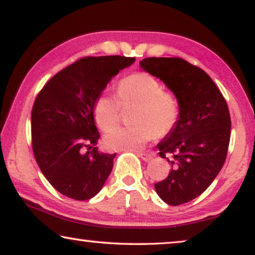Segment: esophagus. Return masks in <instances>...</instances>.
Returning <instances> with one entry per match:
<instances>
[{
  "mask_svg": "<svg viewBox=\"0 0 255 255\" xmlns=\"http://www.w3.org/2000/svg\"><path fill=\"white\" fill-rule=\"evenodd\" d=\"M137 155L139 156V158H141L146 162L149 161V160L153 158V155L151 154V153H140V152H138Z\"/></svg>",
  "mask_w": 255,
  "mask_h": 255,
  "instance_id": "34e87169",
  "label": "esophagus"
}]
</instances>
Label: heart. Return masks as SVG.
I'll list each match as a JSON object with an SVG mask.
<instances>
[{
	"label": "heart",
	"instance_id": "obj_1",
	"mask_svg": "<svg viewBox=\"0 0 255 255\" xmlns=\"http://www.w3.org/2000/svg\"><path fill=\"white\" fill-rule=\"evenodd\" d=\"M116 97L102 94L94 104V117L101 130L107 131L120 121L121 106L137 104L131 127H118L104 135L107 147L116 151H138L151 139L163 137L176 127L180 102L162 83L145 72L125 76L118 82Z\"/></svg>",
	"mask_w": 255,
	"mask_h": 255
}]
</instances>
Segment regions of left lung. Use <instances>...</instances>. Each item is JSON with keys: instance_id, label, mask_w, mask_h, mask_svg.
Returning a JSON list of instances; mask_svg holds the SVG:
<instances>
[{"instance_id": "obj_1", "label": "left lung", "mask_w": 255, "mask_h": 255, "mask_svg": "<svg viewBox=\"0 0 255 255\" xmlns=\"http://www.w3.org/2000/svg\"><path fill=\"white\" fill-rule=\"evenodd\" d=\"M140 67L159 78L180 102L176 127L156 145L172 169L154 188L169 205L200 196L221 172L228 154L231 118L210 76L181 58H145Z\"/></svg>"}]
</instances>
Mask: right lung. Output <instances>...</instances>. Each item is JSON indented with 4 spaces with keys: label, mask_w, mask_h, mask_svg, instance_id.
I'll return each instance as SVG.
<instances>
[{
    "label": "right lung",
    "mask_w": 255,
    "mask_h": 255,
    "mask_svg": "<svg viewBox=\"0 0 255 255\" xmlns=\"http://www.w3.org/2000/svg\"><path fill=\"white\" fill-rule=\"evenodd\" d=\"M134 60L82 58L57 73L38 94L31 113L33 154L46 180L65 196L89 200L110 175L116 153L96 147L94 104L108 82Z\"/></svg>",
    "instance_id": "right-lung-1"
}]
</instances>
